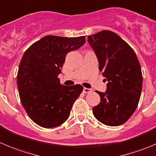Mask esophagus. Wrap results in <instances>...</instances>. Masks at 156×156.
Instances as JSON below:
<instances>
[{"instance_id":"esophagus-1","label":"esophagus","mask_w":156,"mask_h":156,"mask_svg":"<svg viewBox=\"0 0 156 156\" xmlns=\"http://www.w3.org/2000/svg\"><path fill=\"white\" fill-rule=\"evenodd\" d=\"M83 92H84V94H89V93L92 92V90L89 89V88H87V87H84V89H83Z\"/></svg>"}]
</instances>
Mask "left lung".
<instances>
[{
    "label": "left lung",
    "mask_w": 156,
    "mask_h": 156,
    "mask_svg": "<svg viewBox=\"0 0 156 156\" xmlns=\"http://www.w3.org/2000/svg\"><path fill=\"white\" fill-rule=\"evenodd\" d=\"M99 61V69L107 80L106 93L96 90L100 103L93 108L96 119L108 126L127 122L140 98L143 75L134 50L116 33L108 30L88 36Z\"/></svg>",
    "instance_id": "8db88e82"
}]
</instances>
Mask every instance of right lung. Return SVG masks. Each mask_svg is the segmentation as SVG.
<instances>
[{"mask_svg":"<svg viewBox=\"0 0 156 156\" xmlns=\"http://www.w3.org/2000/svg\"><path fill=\"white\" fill-rule=\"evenodd\" d=\"M85 42L84 36L48 35L25 51L17 73L19 94L28 115L39 126L51 128L68 119L83 87L62 85L58 75L67 53Z\"/></svg>","mask_w":156,"mask_h":156,"instance_id":"obj_1","label":"right lung"}]
</instances>
